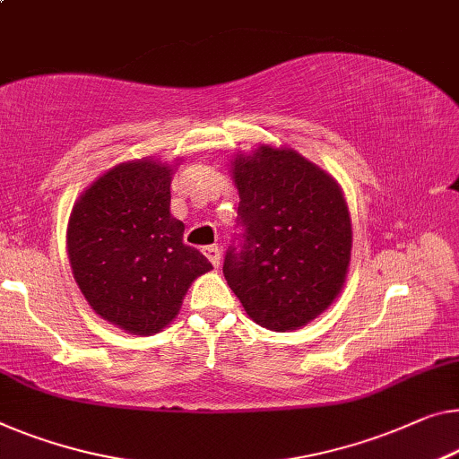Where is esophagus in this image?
<instances>
[{
	"instance_id": "esophagus-1",
	"label": "esophagus",
	"mask_w": 459,
	"mask_h": 459,
	"mask_svg": "<svg viewBox=\"0 0 459 459\" xmlns=\"http://www.w3.org/2000/svg\"><path fill=\"white\" fill-rule=\"evenodd\" d=\"M204 255L210 259L214 268H218V265H221V249H218L216 245H208V247H204Z\"/></svg>"
}]
</instances>
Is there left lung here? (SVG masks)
<instances>
[{
    "label": "left lung",
    "instance_id": "8db88e82",
    "mask_svg": "<svg viewBox=\"0 0 459 459\" xmlns=\"http://www.w3.org/2000/svg\"><path fill=\"white\" fill-rule=\"evenodd\" d=\"M238 245L224 278L257 325L299 330L321 316L344 286L352 224L332 175L290 148L262 143L237 154Z\"/></svg>",
    "mask_w": 459,
    "mask_h": 459
}]
</instances>
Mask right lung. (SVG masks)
<instances>
[{"instance_id": "1", "label": "right lung", "mask_w": 459, "mask_h": 459, "mask_svg": "<svg viewBox=\"0 0 459 459\" xmlns=\"http://www.w3.org/2000/svg\"><path fill=\"white\" fill-rule=\"evenodd\" d=\"M173 167L121 162L80 195L67 222L74 278L94 313L135 336L177 317L191 282L212 270L170 216Z\"/></svg>"}]
</instances>
